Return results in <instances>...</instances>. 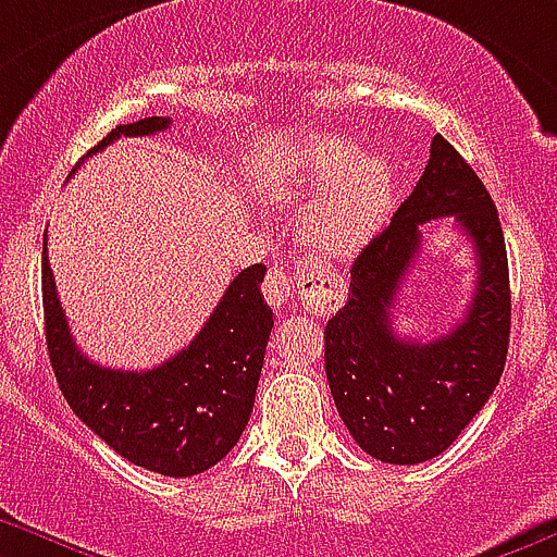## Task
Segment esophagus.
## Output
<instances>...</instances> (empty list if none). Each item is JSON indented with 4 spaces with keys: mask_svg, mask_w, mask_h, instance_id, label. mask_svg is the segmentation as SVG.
<instances>
[{
    "mask_svg": "<svg viewBox=\"0 0 557 557\" xmlns=\"http://www.w3.org/2000/svg\"><path fill=\"white\" fill-rule=\"evenodd\" d=\"M319 277V274L315 272H299V277L297 280H315ZM297 280L290 277L288 272H285L283 267H274L272 272L267 274V280H263V297H267V302L269 305H274V308H285V305L290 302V299H294V294H297Z\"/></svg>",
    "mask_w": 557,
    "mask_h": 557,
    "instance_id": "34e87169",
    "label": "esophagus"
}]
</instances>
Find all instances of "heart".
I'll list each match as a JSON object with an SVG mask.
<instances>
[{"label": "heart", "instance_id": "obj_1", "mask_svg": "<svg viewBox=\"0 0 557 557\" xmlns=\"http://www.w3.org/2000/svg\"><path fill=\"white\" fill-rule=\"evenodd\" d=\"M302 238L327 258H347L363 247L385 222L394 194L391 169L377 158H358V149L341 138L310 144L290 199H308Z\"/></svg>", "mask_w": 557, "mask_h": 557}]
</instances>
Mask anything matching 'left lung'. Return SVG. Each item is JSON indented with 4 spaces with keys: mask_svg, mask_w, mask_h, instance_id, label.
Listing matches in <instances>:
<instances>
[{
    "mask_svg": "<svg viewBox=\"0 0 557 557\" xmlns=\"http://www.w3.org/2000/svg\"><path fill=\"white\" fill-rule=\"evenodd\" d=\"M453 215L473 238L479 280L465 319L433 342L399 339L389 310L421 246V224ZM349 299L324 330V372L341 422L383 463L435 458L497 388L510 338L508 252L494 199L435 135L422 177L349 269Z\"/></svg>",
    "mask_w": 557,
    "mask_h": 557,
    "instance_id": "obj_1",
    "label": "left lung"
}]
</instances>
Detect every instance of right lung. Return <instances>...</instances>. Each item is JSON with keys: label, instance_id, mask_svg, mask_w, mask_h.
Returning <instances> with one entry per match:
<instances>
[{"label": "right lung", "instance_id": "obj_1", "mask_svg": "<svg viewBox=\"0 0 557 557\" xmlns=\"http://www.w3.org/2000/svg\"><path fill=\"white\" fill-rule=\"evenodd\" d=\"M169 124V116L119 124L88 154L122 135H154ZM263 274V263L244 269L183 352L147 372H124L94 363L77 349L44 244L47 349L66 403L110 449L149 472L191 478L216 466L247 428L274 327L272 308L260 294Z\"/></svg>", "mask_w": 557, "mask_h": 557}]
</instances>
